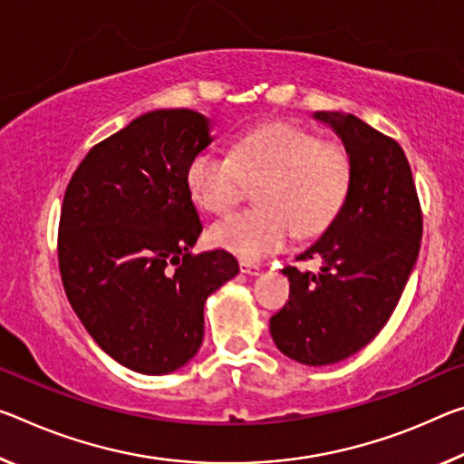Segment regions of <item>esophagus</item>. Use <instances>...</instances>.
Listing matches in <instances>:
<instances>
[{
	"mask_svg": "<svg viewBox=\"0 0 464 464\" xmlns=\"http://www.w3.org/2000/svg\"><path fill=\"white\" fill-rule=\"evenodd\" d=\"M239 268L244 275H249V276H256L260 275V266L256 262H249V260H239Z\"/></svg>",
	"mask_w": 464,
	"mask_h": 464,
	"instance_id": "esophagus-1",
	"label": "esophagus"
}]
</instances>
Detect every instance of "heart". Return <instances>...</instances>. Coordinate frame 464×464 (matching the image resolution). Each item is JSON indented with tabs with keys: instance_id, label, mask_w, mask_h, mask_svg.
Instances as JSON below:
<instances>
[{
	"instance_id": "heart-1",
	"label": "heart",
	"mask_w": 464,
	"mask_h": 464,
	"mask_svg": "<svg viewBox=\"0 0 464 464\" xmlns=\"http://www.w3.org/2000/svg\"><path fill=\"white\" fill-rule=\"evenodd\" d=\"M353 179L349 152L320 142L307 130L270 123L237 138L231 159L200 152L186 171L192 200L212 215H223L258 186V208L217 220L208 241L218 249L256 260L285 247L293 233L314 237L326 231L347 200Z\"/></svg>"
}]
</instances>
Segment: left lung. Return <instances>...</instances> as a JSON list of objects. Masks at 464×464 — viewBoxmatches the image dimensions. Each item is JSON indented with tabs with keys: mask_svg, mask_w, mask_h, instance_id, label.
I'll list each match as a JSON object with an SVG mask.
<instances>
[{
	"mask_svg": "<svg viewBox=\"0 0 464 464\" xmlns=\"http://www.w3.org/2000/svg\"><path fill=\"white\" fill-rule=\"evenodd\" d=\"M341 138L353 165L334 223L297 260L318 272L283 268L289 304L270 318L278 351L304 365L355 355L386 326L419 256L421 208L399 142L351 113L315 111Z\"/></svg>",
	"mask_w": 464,
	"mask_h": 464,
	"instance_id": "obj_1",
	"label": "left lung"
}]
</instances>
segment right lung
Returning a JSON list of instances; mask_svg holds the SVG:
<instances>
[{
	"label": "right lung",
	"mask_w": 464,
	"mask_h": 464,
	"mask_svg": "<svg viewBox=\"0 0 464 464\" xmlns=\"http://www.w3.org/2000/svg\"><path fill=\"white\" fill-rule=\"evenodd\" d=\"M210 131L189 109L140 115L86 154L63 196L57 256L72 310L109 357L146 376L196 355L206 299L239 272L225 249L192 254L202 223L186 171Z\"/></svg>",
	"instance_id": "right-lung-1"
}]
</instances>
